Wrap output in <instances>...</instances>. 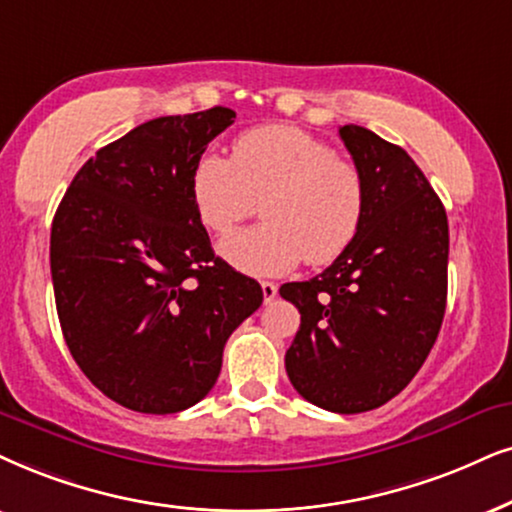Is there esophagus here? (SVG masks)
Listing matches in <instances>:
<instances>
[{"label": "esophagus", "instance_id": "34e87169", "mask_svg": "<svg viewBox=\"0 0 512 512\" xmlns=\"http://www.w3.org/2000/svg\"><path fill=\"white\" fill-rule=\"evenodd\" d=\"M276 293H278L276 283H271V281H262V295H264V304L274 302V297H276Z\"/></svg>", "mask_w": 512, "mask_h": 512}]
</instances>
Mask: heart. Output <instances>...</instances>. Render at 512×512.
<instances>
[{
    "mask_svg": "<svg viewBox=\"0 0 512 512\" xmlns=\"http://www.w3.org/2000/svg\"><path fill=\"white\" fill-rule=\"evenodd\" d=\"M191 198L205 229L226 234L262 205V226L224 238L219 255L250 276H281L302 260L328 264L345 252L364 219V181L333 148L293 125L243 132L226 158L203 153Z\"/></svg>",
    "mask_w": 512,
    "mask_h": 512,
    "instance_id": "heart-1",
    "label": "heart"
}]
</instances>
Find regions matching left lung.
Here are the masks:
<instances>
[{
  "mask_svg": "<svg viewBox=\"0 0 512 512\" xmlns=\"http://www.w3.org/2000/svg\"><path fill=\"white\" fill-rule=\"evenodd\" d=\"M364 181V219L323 274L283 283L300 312L286 352L290 383L333 413L378 409L411 383L446 309L449 222L404 148L359 125L340 127Z\"/></svg>",
  "mask_w": 512,
  "mask_h": 512,
  "instance_id": "obj_1",
  "label": "left lung"
}]
</instances>
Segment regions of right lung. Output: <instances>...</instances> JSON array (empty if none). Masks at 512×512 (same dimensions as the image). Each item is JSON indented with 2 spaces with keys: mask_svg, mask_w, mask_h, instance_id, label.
<instances>
[{
  "mask_svg": "<svg viewBox=\"0 0 512 512\" xmlns=\"http://www.w3.org/2000/svg\"><path fill=\"white\" fill-rule=\"evenodd\" d=\"M231 108L165 115L96 151L51 224L66 345L125 409L177 413L217 383L229 335L260 307L255 278L215 257L191 198L193 165Z\"/></svg>",
  "mask_w": 512,
  "mask_h": 512,
  "instance_id": "1",
  "label": "right lung"
}]
</instances>
